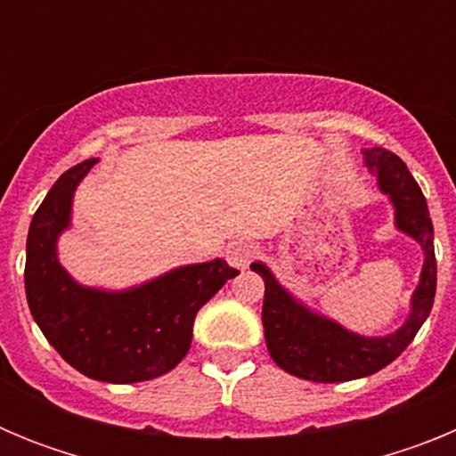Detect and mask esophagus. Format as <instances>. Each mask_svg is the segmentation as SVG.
<instances>
[{"label": "esophagus", "instance_id": "obj_1", "mask_svg": "<svg viewBox=\"0 0 456 456\" xmlns=\"http://www.w3.org/2000/svg\"><path fill=\"white\" fill-rule=\"evenodd\" d=\"M253 256H256V248L248 247V244H241V241L228 247V251H225L228 263H231L235 269H247L248 265H251Z\"/></svg>", "mask_w": 456, "mask_h": 456}]
</instances>
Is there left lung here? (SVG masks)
<instances>
[{
    "instance_id": "1",
    "label": "left lung",
    "mask_w": 456,
    "mask_h": 456,
    "mask_svg": "<svg viewBox=\"0 0 456 456\" xmlns=\"http://www.w3.org/2000/svg\"><path fill=\"white\" fill-rule=\"evenodd\" d=\"M365 164L377 175L379 189L395 208V225L425 251L420 283L411 297V315L395 333L365 338L342 329L338 322L317 315L278 283L263 263L251 269L265 281L263 324L269 356L285 372L317 384H336L370 377L400 356L432 313L436 294L434 225L427 200L406 164L386 148L363 151Z\"/></svg>"
}]
</instances>
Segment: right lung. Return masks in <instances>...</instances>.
I'll use <instances>...</instances> for the list:
<instances>
[{
	"mask_svg": "<svg viewBox=\"0 0 456 456\" xmlns=\"http://www.w3.org/2000/svg\"><path fill=\"white\" fill-rule=\"evenodd\" d=\"M95 162L68 168L36 209L24 289L36 324L66 363L95 381L136 384L162 377L187 356L196 313L240 272L216 257L125 292L79 285L59 263L56 240L70 225L72 193Z\"/></svg>",
	"mask_w": 456,
	"mask_h": 456,
	"instance_id": "add662e5",
	"label": "right lung"
}]
</instances>
